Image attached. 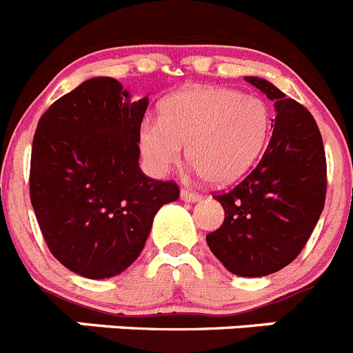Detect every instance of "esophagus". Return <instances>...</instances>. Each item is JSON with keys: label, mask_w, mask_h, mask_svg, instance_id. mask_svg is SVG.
<instances>
[{"label": "esophagus", "mask_w": 353, "mask_h": 353, "mask_svg": "<svg viewBox=\"0 0 353 353\" xmlns=\"http://www.w3.org/2000/svg\"><path fill=\"white\" fill-rule=\"evenodd\" d=\"M180 198H182L183 201L194 203V201H199V199H201V194L194 192V190H189V189H182V192H180Z\"/></svg>", "instance_id": "esophagus-1"}]
</instances>
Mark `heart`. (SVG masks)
Wrapping results in <instances>:
<instances>
[{
    "label": "heart",
    "instance_id": "b5f03b06",
    "mask_svg": "<svg viewBox=\"0 0 353 353\" xmlns=\"http://www.w3.org/2000/svg\"><path fill=\"white\" fill-rule=\"evenodd\" d=\"M159 121L145 119L138 147L154 174L182 159L212 183L243 176L263 154L271 132V110L263 98L228 87H189L168 96Z\"/></svg>",
    "mask_w": 353,
    "mask_h": 353
}]
</instances>
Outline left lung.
I'll use <instances>...</instances> for the list:
<instances>
[{
	"label": "left lung",
	"mask_w": 353,
	"mask_h": 353,
	"mask_svg": "<svg viewBox=\"0 0 353 353\" xmlns=\"http://www.w3.org/2000/svg\"><path fill=\"white\" fill-rule=\"evenodd\" d=\"M274 101L273 134L263 159L229 190L216 194L225 219L206 243L238 276H264L299 255L324 210L327 164L312 113L273 83L245 77Z\"/></svg>",
	"instance_id": "obj_1"
}]
</instances>
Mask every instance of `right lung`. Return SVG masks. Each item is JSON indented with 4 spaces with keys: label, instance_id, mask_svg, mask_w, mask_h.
<instances>
[{
    "label": "right lung",
    "instance_id": "add662e5",
    "mask_svg": "<svg viewBox=\"0 0 353 353\" xmlns=\"http://www.w3.org/2000/svg\"><path fill=\"white\" fill-rule=\"evenodd\" d=\"M148 98L110 77L85 80L48 106L31 150L29 196L48 250L80 276L110 278L141 254L179 185L140 170L138 131Z\"/></svg>",
    "mask_w": 353,
    "mask_h": 353
}]
</instances>
